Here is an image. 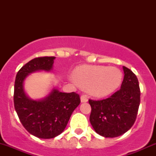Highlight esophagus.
<instances>
[{"mask_svg":"<svg viewBox=\"0 0 156 156\" xmlns=\"http://www.w3.org/2000/svg\"><path fill=\"white\" fill-rule=\"evenodd\" d=\"M88 99H87V97L86 95H82L81 96V103H86V102H87Z\"/></svg>","mask_w":156,"mask_h":156,"instance_id":"1","label":"esophagus"}]
</instances>
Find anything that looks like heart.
Returning <instances> with one entry per match:
<instances>
[{
  "label": "heart",
  "instance_id": "1",
  "mask_svg": "<svg viewBox=\"0 0 156 156\" xmlns=\"http://www.w3.org/2000/svg\"><path fill=\"white\" fill-rule=\"evenodd\" d=\"M74 79L81 87L87 88L90 95L103 97L109 95L120 86L122 74L115 67L84 65L73 72Z\"/></svg>",
  "mask_w": 156,
  "mask_h": 156
}]
</instances>
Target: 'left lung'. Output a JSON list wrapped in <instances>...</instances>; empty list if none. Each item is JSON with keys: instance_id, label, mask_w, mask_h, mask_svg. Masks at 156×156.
Listing matches in <instances>:
<instances>
[{"instance_id": "obj_1", "label": "left lung", "mask_w": 156, "mask_h": 156, "mask_svg": "<svg viewBox=\"0 0 156 156\" xmlns=\"http://www.w3.org/2000/svg\"><path fill=\"white\" fill-rule=\"evenodd\" d=\"M123 81L120 90L101 100H89L90 122L98 134L116 137L124 134L136 121L140 102L139 82L135 74L123 66Z\"/></svg>"}]
</instances>
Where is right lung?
<instances>
[{
  "label": "right lung",
  "instance_id": "right-lung-1",
  "mask_svg": "<svg viewBox=\"0 0 156 156\" xmlns=\"http://www.w3.org/2000/svg\"><path fill=\"white\" fill-rule=\"evenodd\" d=\"M55 58L44 56L31 59L17 72L14 84V107L19 119L27 131L41 139L60 134L81 103L76 93L59 92L56 88L40 100H31L26 95L23 84L28 75L37 71H51Z\"/></svg>",
  "mask_w": 156,
  "mask_h": 156
}]
</instances>
